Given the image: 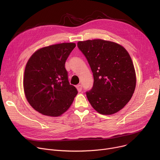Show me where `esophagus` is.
Here are the masks:
<instances>
[{"label":"esophagus","instance_id":"34e87169","mask_svg":"<svg viewBox=\"0 0 160 160\" xmlns=\"http://www.w3.org/2000/svg\"><path fill=\"white\" fill-rule=\"evenodd\" d=\"M76 88H77V90H78V91L79 92H80L82 91V87L81 85H77V86H76Z\"/></svg>","mask_w":160,"mask_h":160}]
</instances>
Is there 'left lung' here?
<instances>
[{"mask_svg": "<svg viewBox=\"0 0 160 160\" xmlns=\"http://www.w3.org/2000/svg\"><path fill=\"white\" fill-rule=\"evenodd\" d=\"M78 47L86 58L93 76V84L86 92L98 113L111 115L122 109L136 87L132 59L121 45L103 39L79 41Z\"/></svg>", "mask_w": 160, "mask_h": 160, "instance_id": "obj_1", "label": "left lung"}]
</instances>
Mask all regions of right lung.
<instances>
[{
	"label": "right lung",
	"mask_w": 160,
	"mask_h": 160,
	"mask_svg": "<svg viewBox=\"0 0 160 160\" xmlns=\"http://www.w3.org/2000/svg\"><path fill=\"white\" fill-rule=\"evenodd\" d=\"M76 47L63 43L43 47L29 59L23 77V90L32 107L40 113L58 117L72 103L78 93L70 84L65 62Z\"/></svg>",
	"instance_id": "add662e5"
}]
</instances>
